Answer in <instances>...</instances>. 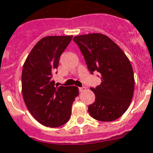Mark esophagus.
I'll return each instance as SVG.
<instances>
[{
    "mask_svg": "<svg viewBox=\"0 0 153 153\" xmlns=\"http://www.w3.org/2000/svg\"><path fill=\"white\" fill-rule=\"evenodd\" d=\"M85 89H86V88H85V86H82V87H79V91L83 92L84 90H85Z\"/></svg>",
    "mask_w": 153,
    "mask_h": 153,
    "instance_id": "34e87169",
    "label": "esophagus"
}]
</instances>
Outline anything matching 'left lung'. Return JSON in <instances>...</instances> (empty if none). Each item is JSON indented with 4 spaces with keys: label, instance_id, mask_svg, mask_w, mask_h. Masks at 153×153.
<instances>
[{
    "label": "left lung",
    "instance_id": "1",
    "mask_svg": "<svg viewBox=\"0 0 153 153\" xmlns=\"http://www.w3.org/2000/svg\"><path fill=\"white\" fill-rule=\"evenodd\" d=\"M80 48L91 74H100L101 83L90 89L95 101L88 107L92 117L111 122L123 115L130 106L134 89L132 66L126 54L102 33H89L73 38Z\"/></svg>",
    "mask_w": 153,
    "mask_h": 153
}]
</instances>
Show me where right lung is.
Segmentation results:
<instances>
[{"label":"right lung","mask_w":153,"mask_h":153,"mask_svg":"<svg viewBox=\"0 0 153 153\" xmlns=\"http://www.w3.org/2000/svg\"><path fill=\"white\" fill-rule=\"evenodd\" d=\"M73 36H48L32 48L23 64L22 92L24 102L33 117L48 127H58L69 120L76 86H55L53 74L59 57Z\"/></svg>","instance_id":"add662e5"}]
</instances>
